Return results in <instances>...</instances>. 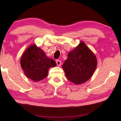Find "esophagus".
<instances>
[{"label": "esophagus", "instance_id": "esophagus-1", "mask_svg": "<svg viewBox=\"0 0 121 121\" xmlns=\"http://www.w3.org/2000/svg\"><path fill=\"white\" fill-rule=\"evenodd\" d=\"M56 65H58V66H60L61 65V61L59 60H56Z\"/></svg>", "mask_w": 121, "mask_h": 121}]
</instances>
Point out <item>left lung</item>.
I'll use <instances>...</instances> for the list:
<instances>
[{
    "label": "left lung",
    "mask_w": 121,
    "mask_h": 121,
    "mask_svg": "<svg viewBox=\"0 0 121 121\" xmlns=\"http://www.w3.org/2000/svg\"><path fill=\"white\" fill-rule=\"evenodd\" d=\"M68 58L62 65L67 79L75 84L89 80L97 68L95 54L83 42L69 53Z\"/></svg>",
    "instance_id": "obj_1"
}]
</instances>
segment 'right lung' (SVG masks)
<instances>
[{
    "instance_id": "obj_1",
    "label": "right lung",
    "mask_w": 121,
    "mask_h": 121,
    "mask_svg": "<svg viewBox=\"0 0 121 121\" xmlns=\"http://www.w3.org/2000/svg\"><path fill=\"white\" fill-rule=\"evenodd\" d=\"M20 64L26 76L34 82L45 78L48 75V69L56 66V62L47 57L35 44L30 45L23 53Z\"/></svg>"
}]
</instances>
